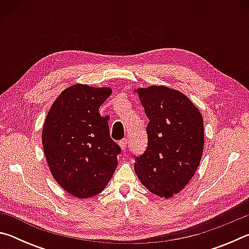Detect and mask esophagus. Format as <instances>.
<instances>
[{
	"instance_id": "1",
	"label": "esophagus",
	"mask_w": 249,
	"mask_h": 249,
	"mask_svg": "<svg viewBox=\"0 0 249 249\" xmlns=\"http://www.w3.org/2000/svg\"><path fill=\"white\" fill-rule=\"evenodd\" d=\"M120 146H121V148L122 149H125L126 147H127V140H126V138H124V140H122V141H120Z\"/></svg>"
}]
</instances>
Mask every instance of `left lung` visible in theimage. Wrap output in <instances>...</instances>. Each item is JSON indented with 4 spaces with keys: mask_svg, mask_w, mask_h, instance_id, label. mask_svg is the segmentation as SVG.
I'll list each match as a JSON object with an SVG mask.
<instances>
[{
    "mask_svg": "<svg viewBox=\"0 0 249 249\" xmlns=\"http://www.w3.org/2000/svg\"><path fill=\"white\" fill-rule=\"evenodd\" d=\"M136 92L148 117V146L135 158L141 182L160 197L180 192L195 176L204 147L201 113L182 92L163 86Z\"/></svg>",
    "mask_w": 249,
    "mask_h": 249,
    "instance_id": "1",
    "label": "left lung"
}]
</instances>
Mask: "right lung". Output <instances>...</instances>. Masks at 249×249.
<instances>
[{
  "label": "right lung",
  "instance_id": "1",
  "mask_svg": "<svg viewBox=\"0 0 249 249\" xmlns=\"http://www.w3.org/2000/svg\"><path fill=\"white\" fill-rule=\"evenodd\" d=\"M111 88L73 84L59 94L45 119L41 140L54 180L79 199L104 190L117 167L121 147L109 136L108 116L99 108Z\"/></svg>",
  "mask_w": 249,
  "mask_h": 249
}]
</instances>
